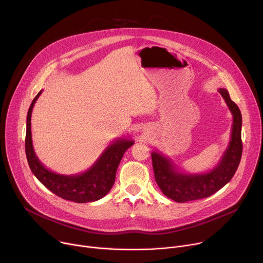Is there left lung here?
I'll return each mask as SVG.
<instances>
[{"label":"left lung","mask_w":263,"mask_h":263,"mask_svg":"<svg viewBox=\"0 0 263 263\" xmlns=\"http://www.w3.org/2000/svg\"><path fill=\"white\" fill-rule=\"evenodd\" d=\"M232 114L230 142L215 166L205 173L189 174L179 171L176 164L159 151L151 153L156 182L162 193L177 202L209 197L226 185L237 172L242 156V115L225 88H218Z\"/></svg>","instance_id":"obj_1"}]
</instances>
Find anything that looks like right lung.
Masks as SVG:
<instances>
[{
	"mask_svg": "<svg viewBox=\"0 0 263 263\" xmlns=\"http://www.w3.org/2000/svg\"><path fill=\"white\" fill-rule=\"evenodd\" d=\"M41 92L32 101L26 116L25 154L32 173L48 190L63 199L79 203L101 199L112 189L123 154L134 144V141L127 137L116 139L104 149L87 171L81 174L61 175L48 170L35 154L31 131L32 110Z\"/></svg>",
	"mask_w": 263,
	"mask_h": 263,
	"instance_id": "1",
	"label": "right lung"
}]
</instances>
